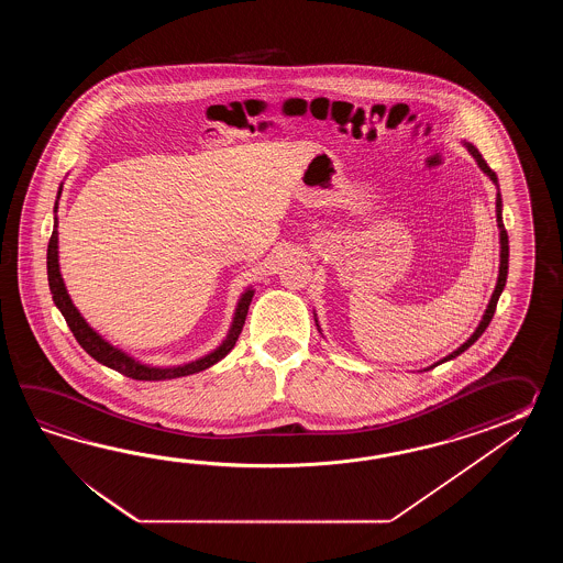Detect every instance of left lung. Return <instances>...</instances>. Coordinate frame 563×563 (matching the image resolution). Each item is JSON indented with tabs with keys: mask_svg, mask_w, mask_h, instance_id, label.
Masks as SVG:
<instances>
[{
	"mask_svg": "<svg viewBox=\"0 0 563 563\" xmlns=\"http://www.w3.org/2000/svg\"><path fill=\"white\" fill-rule=\"evenodd\" d=\"M467 146L468 153L471 156L477 161L478 168L493 180V185L497 187V201H495V213H497V228H499V276H497V284H495V289H493V294H490L489 303H487V310L483 313V318H481V322H478L477 328H475V332L471 334L467 342H463L461 346L453 350L449 356H444L443 360H439V362H434L432 366L429 368H424V371H431L434 366H439V364H443L446 360H453L459 356V354H463L467 347L473 346L475 342H477L481 334L487 330V325H489L490 320H493V313H495V308H497V301H499V296L503 294V287H505V282H507V269H509V238H507V231H505V225H503V201H501V192H499V179H497V175L490 170L489 165L485 163V158L481 156L477 148L473 146L471 143H463ZM313 316H316V311H313ZM316 325H318V330H320V323H318V316H316ZM322 332V330H320Z\"/></svg>",
	"mask_w": 563,
	"mask_h": 563,
	"instance_id": "obj_1",
	"label": "left lung"
}]
</instances>
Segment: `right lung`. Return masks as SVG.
I'll list each match as a JSON object with an SVG mask.
<instances>
[{
    "label": "right lung",
    "mask_w": 563,
    "mask_h": 563,
    "mask_svg": "<svg viewBox=\"0 0 563 563\" xmlns=\"http://www.w3.org/2000/svg\"><path fill=\"white\" fill-rule=\"evenodd\" d=\"M62 195V185L58 189V197H56V205H54V213H58V199ZM48 284L49 291H52V299L56 303V308L62 311L64 320L70 325L74 338L78 340V344L85 347L86 352L100 364H104L112 371L120 372L129 378L134 380H170V378H180V376H189L195 372L207 371L219 360L225 358L229 352L235 346L238 338H240L243 323L247 318V310L252 303L253 294L255 289L252 286L247 287L241 294L240 301L233 311V320L229 325L228 335L225 340L211 350L209 354H205L201 358L185 362V364H177V366H153V364H144L141 360L134 358L129 352H124L122 347L110 344L102 335L96 332L90 323L86 322L85 316L80 310L74 306L73 298L66 289V284L62 279L60 274V260H58V216H54V231L48 243Z\"/></svg>",
    "instance_id": "obj_1"
}]
</instances>
